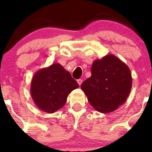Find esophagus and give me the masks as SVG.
<instances>
[{"mask_svg":"<svg viewBox=\"0 0 152 152\" xmlns=\"http://www.w3.org/2000/svg\"><path fill=\"white\" fill-rule=\"evenodd\" d=\"M82 79H81V78H79V79H78L77 80V83H78V85H79V86H81V84L82 83Z\"/></svg>","mask_w":152,"mask_h":152,"instance_id":"esophagus-1","label":"esophagus"}]
</instances>
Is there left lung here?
Masks as SVG:
<instances>
[{
	"label": "left lung",
	"instance_id": "1",
	"mask_svg": "<svg viewBox=\"0 0 152 152\" xmlns=\"http://www.w3.org/2000/svg\"><path fill=\"white\" fill-rule=\"evenodd\" d=\"M91 76L81 88L97 111L112 112L126 102L132 86L129 68L119 58L109 54L92 64Z\"/></svg>",
	"mask_w": 152,
	"mask_h": 152
}]
</instances>
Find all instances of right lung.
<instances>
[{"instance_id": "right-lung-1", "label": "right lung", "mask_w": 152, "mask_h": 152, "mask_svg": "<svg viewBox=\"0 0 152 152\" xmlns=\"http://www.w3.org/2000/svg\"><path fill=\"white\" fill-rule=\"evenodd\" d=\"M78 87L76 80L60 64L36 71L31 83V95L37 107L52 114L65 105L68 95Z\"/></svg>"}]
</instances>
